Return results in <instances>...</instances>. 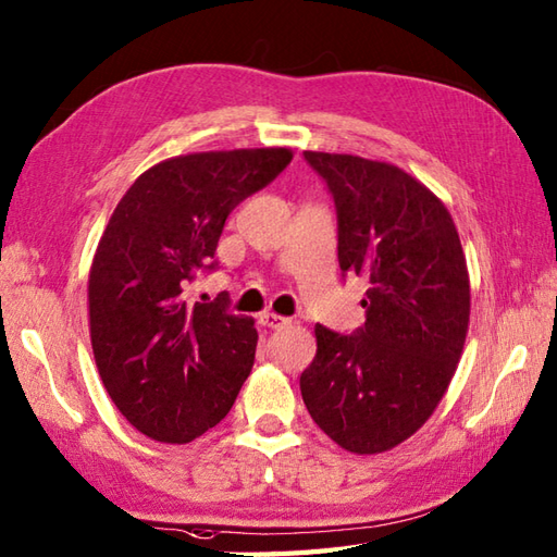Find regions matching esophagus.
<instances>
[{
  "mask_svg": "<svg viewBox=\"0 0 557 557\" xmlns=\"http://www.w3.org/2000/svg\"><path fill=\"white\" fill-rule=\"evenodd\" d=\"M259 324L267 326V329H283V326L290 324V319L274 314V312H262V314H259Z\"/></svg>",
  "mask_w": 557,
  "mask_h": 557,
  "instance_id": "34e87169",
  "label": "esophagus"
}]
</instances>
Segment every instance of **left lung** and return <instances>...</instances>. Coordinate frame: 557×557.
Masks as SVG:
<instances>
[{
    "label": "left lung",
    "mask_w": 557,
    "mask_h": 557,
    "mask_svg": "<svg viewBox=\"0 0 557 557\" xmlns=\"http://www.w3.org/2000/svg\"><path fill=\"white\" fill-rule=\"evenodd\" d=\"M336 205L343 276L369 281L350 336L317 324L300 376L312 419L341 448L383 453L436 410L469 324V276L446 205L403 169L305 152Z\"/></svg>",
    "instance_id": "8db88e82"
}]
</instances>
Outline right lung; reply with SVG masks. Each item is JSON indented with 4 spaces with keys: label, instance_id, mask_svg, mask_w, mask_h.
I'll use <instances>...</instances> for the list:
<instances>
[{
    "label": "right lung",
    "instance_id": "1",
    "mask_svg": "<svg viewBox=\"0 0 557 557\" xmlns=\"http://www.w3.org/2000/svg\"><path fill=\"white\" fill-rule=\"evenodd\" d=\"M286 147L166 159L135 181L90 269V338L119 412L154 441L190 443L216 426L255 364L257 329L228 293L190 302L228 214L290 164Z\"/></svg>",
    "mask_w": 557,
    "mask_h": 557
}]
</instances>
